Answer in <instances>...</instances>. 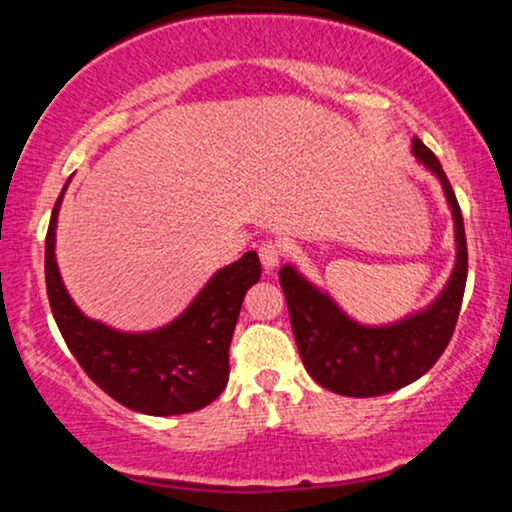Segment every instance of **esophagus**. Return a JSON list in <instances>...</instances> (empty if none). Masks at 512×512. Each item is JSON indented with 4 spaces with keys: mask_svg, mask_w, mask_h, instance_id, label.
<instances>
[{
    "mask_svg": "<svg viewBox=\"0 0 512 512\" xmlns=\"http://www.w3.org/2000/svg\"><path fill=\"white\" fill-rule=\"evenodd\" d=\"M257 252H260V260L264 264V269H274L281 260V245L276 243V240H262Z\"/></svg>",
    "mask_w": 512,
    "mask_h": 512,
    "instance_id": "obj_1",
    "label": "esophagus"
}]
</instances>
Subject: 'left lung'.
<instances>
[{"label": "left lung", "instance_id": "8db88e82", "mask_svg": "<svg viewBox=\"0 0 512 512\" xmlns=\"http://www.w3.org/2000/svg\"><path fill=\"white\" fill-rule=\"evenodd\" d=\"M411 151L443 185L455 219L457 240V260L448 286L426 310L404 317L395 325H358L339 310L327 293L305 281L291 264L279 269L303 366L317 385L337 395L378 397L414 383L433 368L455 332L467 284V238L462 211L436 154L421 139H414Z\"/></svg>", "mask_w": 512, "mask_h": 512}]
</instances>
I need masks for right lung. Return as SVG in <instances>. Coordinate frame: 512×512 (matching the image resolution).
I'll use <instances>...</instances> for the list:
<instances>
[{
	"label": "right lung",
	"mask_w": 512,
	"mask_h": 512,
	"mask_svg": "<svg viewBox=\"0 0 512 512\" xmlns=\"http://www.w3.org/2000/svg\"><path fill=\"white\" fill-rule=\"evenodd\" d=\"M64 190L52 209L45 238V284L69 351L88 378L122 407L151 416L190 414L207 407L228 383V349L240 305L262 274L257 252H245L238 262L219 269L190 308L161 330H110L76 308L57 269L55 228Z\"/></svg>",
	"instance_id": "obj_1"
}]
</instances>
